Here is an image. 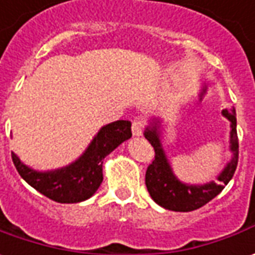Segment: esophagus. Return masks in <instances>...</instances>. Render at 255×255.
Wrapping results in <instances>:
<instances>
[{
	"label": "esophagus",
	"instance_id": "1",
	"mask_svg": "<svg viewBox=\"0 0 255 255\" xmlns=\"http://www.w3.org/2000/svg\"><path fill=\"white\" fill-rule=\"evenodd\" d=\"M144 129V122L141 119H134L133 124H131V131H133V136H141Z\"/></svg>",
	"mask_w": 255,
	"mask_h": 255
}]
</instances>
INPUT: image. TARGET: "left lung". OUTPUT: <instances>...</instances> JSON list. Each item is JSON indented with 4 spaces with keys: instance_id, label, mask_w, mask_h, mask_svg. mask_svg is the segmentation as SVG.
Masks as SVG:
<instances>
[{
    "instance_id": "obj_1",
    "label": "left lung",
    "mask_w": 255,
    "mask_h": 255,
    "mask_svg": "<svg viewBox=\"0 0 255 255\" xmlns=\"http://www.w3.org/2000/svg\"><path fill=\"white\" fill-rule=\"evenodd\" d=\"M224 115L231 121V148L233 151V158L225 168L222 173L218 176V183L204 184V186H189L183 184L175 178L172 173L171 166L166 161L162 145L159 143L158 130L155 126L154 129H147L144 133L145 138L150 141L154 148V159L148 165L145 171V186L150 193L151 198L158 205L164 207L166 210L178 212L194 211L207 203H210L212 198L217 197L224 187L229 183L233 178L235 171L238 168L239 161V138L236 130V111L235 108L225 110Z\"/></svg>"
}]
</instances>
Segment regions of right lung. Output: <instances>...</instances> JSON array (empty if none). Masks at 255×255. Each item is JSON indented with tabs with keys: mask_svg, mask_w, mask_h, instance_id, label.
Here are the masks:
<instances>
[{
	"mask_svg": "<svg viewBox=\"0 0 255 255\" xmlns=\"http://www.w3.org/2000/svg\"><path fill=\"white\" fill-rule=\"evenodd\" d=\"M130 136L129 121L107 125L76 162L54 172L33 171L22 164L13 152L12 161L19 175L45 197L57 203H80L90 198L103 182L104 158Z\"/></svg>",
	"mask_w": 255,
	"mask_h": 255,
	"instance_id": "obj_1",
	"label": "right lung"
}]
</instances>
